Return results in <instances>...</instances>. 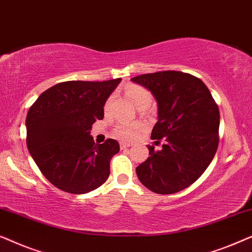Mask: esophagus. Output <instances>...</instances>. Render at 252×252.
<instances>
[{
  "label": "esophagus",
  "instance_id": "1",
  "mask_svg": "<svg viewBox=\"0 0 252 252\" xmlns=\"http://www.w3.org/2000/svg\"><path fill=\"white\" fill-rule=\"evenodd\" d=\"M132 146V143H128V142H120V148L122 149H125V148H128Z\"/></svg>",
  "mask_w": 252,
  "mask_h": 252
}]
</instances>
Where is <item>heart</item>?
<instances>
[{"mask_svg":"<svg viewBox=\"0 0 252 252\" xmlns=\"http://www.w3.org/2000/svg\"><path fill=\"white\" fill-rule=\"evenodd\" d=\"M125 94L127 97L132 101L133 104L140 110L147 109L148 106L151 104V102H153V94H151L149 89L143 87V86L136 84L127 85L125 87ZM112 99V96H110V97L106 99L104 104L105 110H108L110 108ZM141 129H142V124L139 122L120 123L115 127L113 134H115V136L118 137V139L128 141L135 139V137L139 135Z\"/></svg>","mask_w":252,"mask_h":252,"instance_id":"heart-1","label":"heart"}]
</instances>
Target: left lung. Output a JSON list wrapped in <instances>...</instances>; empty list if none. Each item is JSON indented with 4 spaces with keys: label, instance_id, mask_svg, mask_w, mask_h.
Instances as JSON below:
<instances>
[{
    "label": "left lung",
    "instance_id": "8db88e82",
    "mask_svg": "<svg viewBox=\"0 0 252 252\" xmlns=\"http://www.w3.org/2000/svg\"><path fill=\"white\" fill-rule=\"evenodd\" d=\"M149 89L158 104V122L148 146L150 157L136 167L143 186L156 194H174L194 184L211 163L219 144V109L201 79L161 71L130 79Z\"/></svg>",
    "mask_w": 252,
    "mask_h": 252
}]
</instances>
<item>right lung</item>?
<instances>
[{"mask_svg":"<svg viewBox=\"0 0 252 252\" xmlns=\"http://www.w3.org/2000/svg\"><path fill=\"white\" fill-rule=\"evenodd\" d=\"M122 78L108 81H65L41 94L26 117V143L41 173L71 194L98 188L110 175L119 143L95 144L93 124L104 117L106 99Z\"/></svg>","mask_w":252,"mask_h":252,"instance_id":"add662e5","label":"right lung"}]
</instances>
